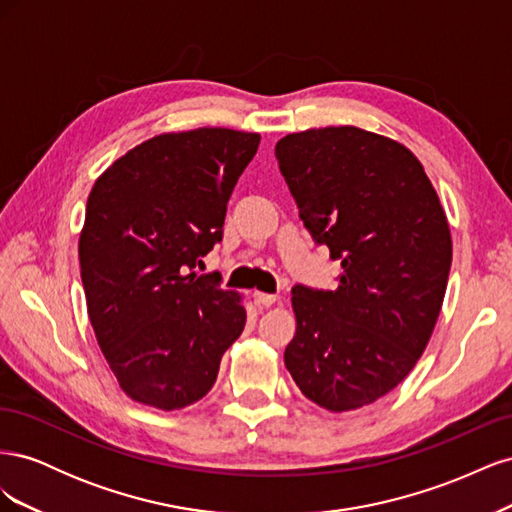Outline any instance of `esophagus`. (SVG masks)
I'll use <instances>...</instances> for the list:
<instances>
[{
	"mask_svg": "<svg viewBox=\"0 0 512 512\" xmlns=\"http://www.w3.org/2000/svg\"><path fill=\"white\" fill-rule=\"evenodd\" d=\"M254 299L258 305H265L271 307L277 301V294H269V292H254Z\"/></svg>",
	"mask_w": 512,
	"mask_h": 512,
	"instance_id": "esophagus-1",
	"label": "esophagus"
}]
</instances>
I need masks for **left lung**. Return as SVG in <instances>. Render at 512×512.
<instances>
[{
	"mask_svg": "<svg viewBox=\"0 0 512 512\" xmlns=\"http://www.w3.org/2000/svg\"><path fill=\"white\" fill-rule=\"evenodd\" d=\"M275 158L303 226L342 262L335 290L292 288L286 369L324 410L374 404L410 374L440 316L453 260L440 198L410 149L354 126L288 134Z\"/></svg>",
	"mask_w": 512,
	"mask_h": 512,
	"instance_id": "8db88e82",
	"label": "left lung"
}]
</instances>
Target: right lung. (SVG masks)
<instances>
[{"label":"right lung","instance_id":"obj_1","mask_svg":"<svg viewBox=\"0 0 512 512\" xmlns=\"http://www.w3.org/2000/svg\"><path fill=\"white\" fill-rule=\"evenodd\" d=\"M258 143L228 128L153 136L89 192L79 239L87 314L138 404L181 410L203 399L245 327L241 294L194 269L222 241L228 198Z\"/></svg>","mask_w":512,"mask_h":512}]
</instances>
